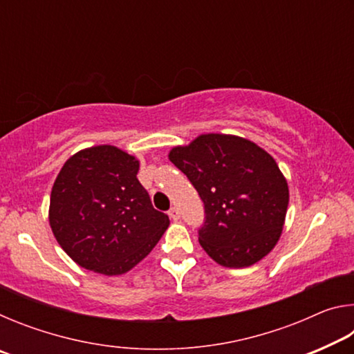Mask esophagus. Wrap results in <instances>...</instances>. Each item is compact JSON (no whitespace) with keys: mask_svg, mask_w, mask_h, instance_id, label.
I'll use <instances>...</instances> for the list:
<instances>
[{"mask_svg":"<svg viewBox=\"0 0 354 354\" xmlns=\"http://www.w3.org/2000/svg\"><path fill=\"white\" fill-rule=\"evenodd\" d=\"M169 215H170V218H171V220H178V218H179V211H178V207H171L170 211H169Z\"/></svg>","mask_w":354,"mask_h":354,"instance_id":"34e87169","label":"esophagus"}]
</instances>
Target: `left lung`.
Masks as SVG:
<instances>
[{
    "instance_id": "left-lung-1",
    "label": "left lung",
    "mask_w": 354,
    "mask_h": 354,
    "mask_svg": "<svg viewBox=\"0 0 354 354\" xmlns=\"http://www.w3.org/2000/svg\"><path fill=\"white\" fill-rule=\"evenodd\" d=\"M169 158L205 205L198 241L215 262L242 268L270 253L289 205L287 183L270 154L242 137L205 134L173 148Z\"/></svg>"
}]
</instances>
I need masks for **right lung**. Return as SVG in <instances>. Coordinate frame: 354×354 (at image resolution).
Here are the masks:
<instances>
[{"mask_svg": "<svg viewBox=\"0 0 354 354\" xmlns=\"http://www.w3.org/2000/svg\"><path fill=\"white\" fill-rule=\"evenodd\" d=\"M139 160L111 145L64 164L53 185L50 225L71 259L87 270L122 274L149 254L170 225L137 179Z\"/></svg>", "mask_w": 354, "mask_h": 354, "instance_id": "right-lung-1", "label": "right lung"}]
</instances>
